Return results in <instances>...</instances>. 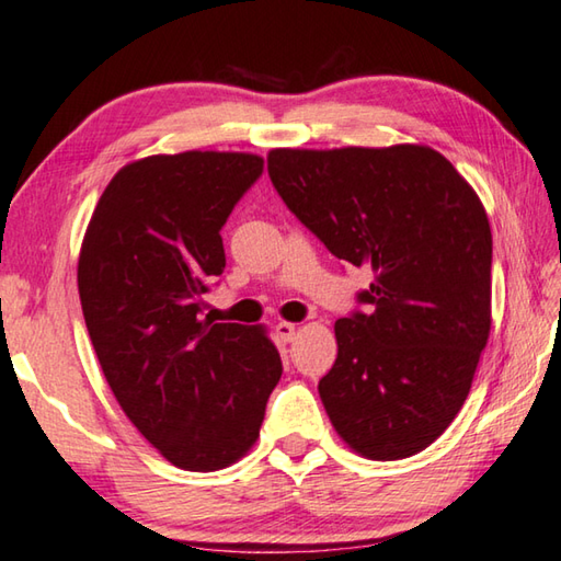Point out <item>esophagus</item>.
Here are the masks:
<instances>
[{"mask_svg":"<svg viewBox=\"0 0 561 561\" xmlns=\"http://www.w3.org/2000/svg\"><path fill=\"white\" fill-rule=\"evenodd\" d=\"M274 331H277L279 339L284 343H289L294 339V333H297V323H289V321H279L277 325H274Z\"/></svg>","mask_w":561,"mask_h":561,"instance_id":"esophagus-1","label":"esophagus"}]
</instances>
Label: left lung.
I'll return each mask as SVG.
<instances>
[{
  "label": "left lung",
  "mask_w": 561,
  "mask_h": 561,
  "mask_svg": "<svg viewBox=\"0 0 561 561\" xmlns=\"http://www.w3.org/2000/svg\"><path fill=\"white\" fill-rule=\"evenodd\" d=\"M267 171L331 254L375 274L368 313L333 325L339 358L319 382L333 430L373 461L414 456L463 407L491 333L481 198L422 145L272 149Z\"/></svg>",
  "instance_id": "obj_1"
}]
</instances>
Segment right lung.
Wrapping results in <instances>:
<instances>
[{
    "label": "right lung",
    "instance_id": "add662e5",
    "mask_svg": "<svg viewBox=\"0 0 561 561\" xmlns=\"http://www.w3.org/2000/svg\"><path fill=\"white\" fill-rule=\"evenodd\" d=\"M262 167L240 151L131 161L107 183L80 248V304L110 390L141 436L186 471L245 456L282 378L262 325L201 313L226 270L220 230Z\"/></svg>",
    "mask_w": 561,
    "mask_h": 561
}]
</instances>
